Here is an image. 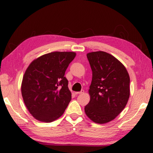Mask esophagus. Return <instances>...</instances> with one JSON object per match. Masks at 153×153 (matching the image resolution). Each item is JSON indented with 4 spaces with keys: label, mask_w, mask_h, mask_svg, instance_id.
<instances>
[{
    "label": "esophagus",
    "mask_w": 153,
    "mask_h": 153,
    "mask_svg": "<svg viewBox=\"0 0 153 153\" xmlns=\"http://www.w3.org/2000/svg\"><path fill=\"white\" fill-rule=\"evenodd\" d=\"M84 93V90H82L81 91H78V92H75V94L76 95H79V94H82Z\"/></svg>",
    "instance_id": "esophagus-1"
}]
</instances>
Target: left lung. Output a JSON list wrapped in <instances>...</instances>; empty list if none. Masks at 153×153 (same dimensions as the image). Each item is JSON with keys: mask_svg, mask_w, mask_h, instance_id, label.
Returning a JSON list of instances; mask_svg holds the SVG:
<instances>
[{"mask_svg": "<svg viewBox=\"0 0 153 153\" xmlns=\"http://www.w3.org/2000/svg\"><path fill=\"white\" fill-rule=\"evenodd\" d=\"M87 58L92 70V81L85 114L96 123H106L126 106L130 95L129 75L121 62L105 52L88 53Z\"/></svg>", "mask_w": 153, "mask_h": 153, "instance_id": "8db88e82", "label": "left lung"}]
</instances>
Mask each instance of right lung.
Segmentation results:
<instances>
[{
	"label": "right lung",
	"mask_w": 153,
	"mask_h": 153,
	"mask_svg": "<svg viewBox=\"0 0 153 153\" xmlns=\"http://www.w3.org/2000/svg\"><path fill=\"white\" fill-rule=\"evenodd\" d=\"M76 56L72 52L48 53L32 61L26 69L21 92L36 119L50 123L64 113L71 99L65 71Z\"/></svg>",
	"instance_id": "obj_1"
}]
</instances>
